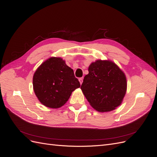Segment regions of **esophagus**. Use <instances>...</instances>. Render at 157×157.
Masks as SVG:
<instances>
[{
  "label": "esophagus",
  "mask_w": 157,
  "mask_h": 157,
  "mask_svg": "<svg viewBox=\"0 0 157 157\" xmlns=\"http://www.w3.org/2000/svg\"><path fill=\"white\" fill-rule=\"evenodd\" d=\"M83 79L82 78H79V83H80V84H81V85L82 84V83H83Z\"/></svg>",
  "instance_id": "esophagus-1"
}]
</instances>
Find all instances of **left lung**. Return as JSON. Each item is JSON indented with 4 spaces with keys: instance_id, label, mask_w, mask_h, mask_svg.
Wrapping results in <instances>:
<instances>
[{
    "instance_id": "left-lung-1",
    "label": "left lung",
    "mask_w": 157,
    "mask_h": 157,
    "mask_svg": "<svg viewBox=\"0 0 157 157\" xmlns=\"http://www.w3.org/2000/svg\"><path fill=\"white\" fill-rule=\"evenodd\" d=\"M127 88L125 73L110 60L91 63L81 86L90 105L100 113L113 111L121 105Z\"/></svg>"
}]
</instances>
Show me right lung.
<instances>
[{"label": "right lung", "instance_id": "1", "mask_svg": "<svg viewBox=\"0 0 157 157\" xmlns=\"http://www.w3.org/2000/svg\"><path fill=\"white\" fill-rule=\"evenodd\" d=\"M80 86L73 70L60 57L49 58L39 66L33 76V89L38 100L52 109L61 108Z\"/></svg>", "mask_w": 157, "mask_h": 157}]
</instances>
